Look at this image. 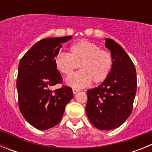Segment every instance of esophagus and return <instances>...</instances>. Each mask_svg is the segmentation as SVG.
<instances>
[{"instance_id": "34e87169", "label": "esophagus", "mask_w": 152, "mask_h": 152, "mask_svg": "<svg viewBox=\"0 0 152 152\" xmlns=\"http://www.w3.org/2000/svg\"><path fill=\"white\" fill-rule=\"evenodd\" d=\"M79 91H80V90L76 89V88H73V89H72V91H73V94H77V93Z\"/></svg>"}]
</instances>
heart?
<instances>
[{
	"instance_id": "obj_1",
	"label": "heart",
	"mask_w": 152,
	"mask_h": 152,
	"mask_svg": "<svg viewBox=\"0 0 152 152\" xmlns=\"http://www.w3.org/2000/svg\"><path fill=\"white\" fill-rule=\"evenodd\" d=\"M57 69L65 76H69L75 70L80 71L68 77L66 83L71 87L81 88L93 81L100 84L110 75L113 64L110 52L100 49L96 44L81 40L70 48V54L61 52L56 58Z\"/></svg>"
}]
</instances>
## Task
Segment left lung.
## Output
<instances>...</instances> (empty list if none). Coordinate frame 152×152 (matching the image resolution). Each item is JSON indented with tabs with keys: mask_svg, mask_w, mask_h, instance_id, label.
<instances>
[{
	"mask_svg": "<svg viewBox=\"0 0 152 152\" xmlns=\"http://www.w3.org/2000/svg\"><path fill=\"white\" fill-rule=\"evenodd\" d=\"M112 55L110 75L97 88L87 91L86 113L96 129L111 130L121 126L130 116L136 94V71L126 51L117 42L105 39Z\"/></svg>",
	"mask_w": 152,
	"mask_h": 152,
	"instance_id": "left-lung-1",
	"label": "left lung"
}]
</instances>
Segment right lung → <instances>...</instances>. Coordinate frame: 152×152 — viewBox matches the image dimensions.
Wrapping results in <instances>:
<instances>
[{
  "label": "right lung",
  "mask_w": 152,
  "mask_h": 152,
  "mask_svg": "<svg viewBox=\"0 0 152 152\" xmlns=\"http://www.w3.org/2000/svg\"><path fill=\"white\" fill-rule=\"evenodd\" d=\"M72 36L43 39L35 43L22 57L18 67L17 88L21 113L30 125L40 130L59 123L65 106L73 98L72 88L63 85L62 77L56 65L61 43Z\"/></svg>",
  "instance_id": "1"
}]
</instances>
